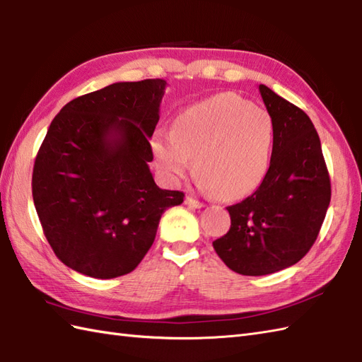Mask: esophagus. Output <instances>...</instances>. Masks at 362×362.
<instances>
[{"instance_id":"esophagus-1","label":"esophagus","mask_w":362,"mask_h":362,"mask_svg":"<svg viewBox=\"0 0 362 362\" xmlns=\"http://www.w3.org/2000/svg\"><path fill=\"white\" fill-rule=\"evenodd\" d=\"M186 204L187 206H190V207H194V209H202L204 204L203 203H199V202H197L195 198H192V197H186Z\"/></svg>"}]
</instances>
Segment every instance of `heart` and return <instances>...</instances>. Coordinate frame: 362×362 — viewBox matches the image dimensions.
<instances>
[{
    "label": "heart",
    "mask_w": 362,
    "mask_h": 362,
    "mask_svg": "<svg viewBox=\"0 0 362 362\" xmlns=\"http://www.w3.org/2000/svg\"><path fill=\"white\" fill-rule=\"evenodd\" d=\"M272 142L274 125L268 111L223 93L182 110L173 130L156 133L153 151L170 181L182 180L194 159L199 187L221 199H235L260 186Z\"/></svg>",
    "instance_id": "obj_1"
}]
</instances>
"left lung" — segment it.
<instances>
[{"mask_svg": "<svg viewBox=\"0 0 362 362\" xmlns=\"http://www.w3.org/2000/svg\"><path fill=\"white\" fill-rule=\"evenodd\" d=\"M259 91L274 125L269 168L242 203L228 207L230 229L214 249L232 271L267 276L310 251L332 198L330 176L311 119L268 86Z\"/></svg>", "mask_w": 362, "mask_h": 362, "instance_id": "obj_1", "label": "left lung"}]
</instances>
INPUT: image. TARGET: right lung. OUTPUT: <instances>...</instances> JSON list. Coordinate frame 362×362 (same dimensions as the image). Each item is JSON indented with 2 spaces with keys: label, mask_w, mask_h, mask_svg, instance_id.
<instances>
[{
  "label": "right lung",
  "mask_w": 362,
  "mask_h": 362,
  "mask_svg": "<svg viewBox=\"0 0 362 362\" xmlns=\"http://www.w3.org/2000/svg\"><path fill=\"white\" fill-rule=\"evenodd\" d=\"M167 82H117L71 100L35 158L32 197L55 255L80 274L132 272L155 242L160 215L184 202L156 186L148 163Z\"/></svg>",
  "instance_id": "obj_1"
}]
</instances>
